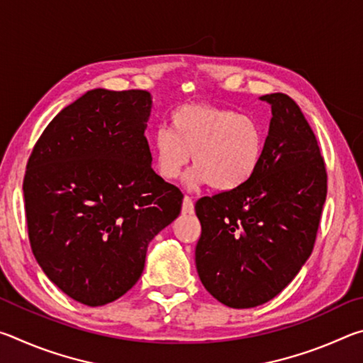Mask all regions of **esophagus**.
<instances>
[{"instance_id":"esophagus-1","label":"esophagus","mask_w":363,"mask_h":363,"mask_svg":"<svg viewBox=\"0 0 363 363\" xmlns=\"http://www.w3.org/2000/svg\"><path fill=\"white\" fill-rule=\"evenodd\" d=\"M194 213V201L190 196H184L182 200V214H192Z\"/></svg>"}]
</instances>
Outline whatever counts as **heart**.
<instances>
[{
  "label": "heart",
  "instance_id": "obj_1",
  "mask_svg": "<svg viewBox=\"0 0 363 363\" xmlns=\"http://www.w3.org/2000/svg\"><path fill=\"white\" fill-rule=\"evenodd\" d=\"M264 143L262 126L253 116L210 104H189L171 115V130L158 128L153 133L152 152L164 179H176L192 153L195 168L187 186L210 184L219 192H230L255 176Z\"/></svg>",
  "mask_w": 363,
  "mask_h": 363
}]
</instances>
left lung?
<instances>
[{
    "label": "left lung",
    "mask_w": 363,
    "mask_h": 363,
    "mask_svg": "<svg viewBox=\"0 0 363 363\" xmlns=\"http://www.w3.org/2000/svg\"><path fill=\"white\" fill-rule=\"evenodd\" d=\"M272 108L259 168L242 187L203 196L196 272L219 303L248 309L284 290L309 259L327 199V169L314 131L291 97Z\"/></svg>",
    "instance_id": "obj_1"
}]
</instances>
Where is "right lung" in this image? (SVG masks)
<instances>
[{
    "label": "right lung",
    "mask_w": 363,
    "mask_h": 363,
    "mask_svg": "<svg viewBox=\"0 0 363 363\" xmlns=\"http://www.w3.org/2000/svg\"><path fill=\"white\" fill-rule=\"evenodd\" d=\"M147 91L91 89L54 116L23 177L32 251L67 296L96 307L136 285L184 195L152 169Z\"/></svg>",
    "instance_id": "right-lung-1"
}]
</instances>
